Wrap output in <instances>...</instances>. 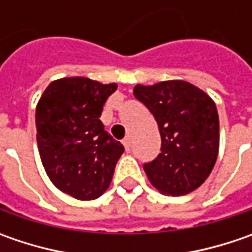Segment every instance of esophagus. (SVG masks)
<instances>
[{
	"label": "esophagus",
	"instance_id": "34e87169",
	"mask_svg": "<svg viewBox=\"0 0 252 252\" xmlns=\"http://www.w3.org/2000/svg\"><path fill=\"white\" fill-rule=\"evenodd\" d=\"M123 146H125L126 151H130V149H131V139H130V137H126V139L123 140Z\"/></svg>",
	"mask_w": 252,
	"mask_h": 252
}]
</instances>
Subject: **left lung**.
I'll return each mask as SVG.
<instances>
[{
  "instance_id": "8db88e82",
  "label": "left lung",
  "mask_w": 252,
  "mask_h": 252,
  "mask_svg": "<svg viewBox=\"0 0 252 252\" xmlns=\"http://www.w3.org/2000/svg\"><path fill=\"white\" fill-rule=\"evenodd\" d=\"M133 94L153 113L161 134V153L143 165L151 185L171 196L199 188L218 160L216 103L206 92L182 80L137 84Z\"/></svg>"
}]
</instances>
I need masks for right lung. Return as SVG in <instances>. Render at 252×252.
I'll use <instances>...</instances> for the list:
<instances>
[{
  "label": "right lung",
  "mask_w": 252,
  "mask_h": 252,
  "mask_svg": "<svg viewBox=\"0 0 252 252\" xmlns=\"http://www.w3.org/2000/svg\"><path fill=\"white\" fill-rule=\"evenodd\" d=\"M116 88V84L68 77L49 84L37 102L42 164L54 187L75 199L99 198L125 151L99 121L103 103Z\"/></svg>",
  "instance_id": "1"
}]
</instances>
